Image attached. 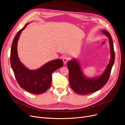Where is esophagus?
Listing matches in <instances>:
<instances>
[{
    "label": "esophagus",
    "instance_id": "obj_1",
    "mask_svg": "<svg viewBox=\"0 0 125 125\" xmlns=\"http://www.w3.org/2000/svg\"><path fill=\"white\" fill-rule=\"evenodd\" d=\"M69 60H70V58L68 57H64V58L63 59V62L64 64H66L68 62V61H69Z\"/></svg>",
    "mask_w": 125,
    "mask_h": 125
}]
</instances>
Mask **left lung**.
I'll return each instance as SVG.
<instances>
[{
	"instance_id": "obj_1",
	"label": "left lung",
	"mask_w": 125,
	"mask_h": 125,
	"mask_svg": "<svg viewBox=\"0 0 125 125\" xmlns=\"http://www.w3.org/2000/svg\"><path fill=\"white\" fill-rule=\"evenodd\" d=\"M102 32L109 38L111 58L107 66L100 77L88 78L83 74L77 60H72L67 63L69 71V82L71 87L76 93L79 94H87L99 90L107 82L115 61V52L113 42L110 34L106 30Z\"/></svg>"
}]
</instances>
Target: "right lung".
<instances>
[{"label":"right lung","instance_id":"add662e5","mask_svg":"<svg viewBox=\"0 0 125 125\" xmlns=\"http://www.w3.org/2000/svg\"><path fill=\"white\" fill-rule=\"evenodd\" d=\"M27 23L16 35L11 46L10 63L18 83L23 89L31 93L39 94L47 91L52 83V74L63 66L61 59L52 60L37 70H30L20 62L17 52V43L22 31Z\"/></svg>","mask_w":125,"mask_h":125}]
</instances>
